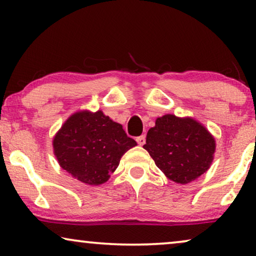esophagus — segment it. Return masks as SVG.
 <instances>
[{
    "instance_id": "34e87169",
    "label": "esophagus",
    "mask_w": 256,
    "mask_h": 256,
    "mask_svg": "<svg viewBox=\"0 0 256 256\" xmlns=\"http://www.w3.org/2000/svg\"><path fill=\"white\" fill-rule=\"evenodd\" d=\"M136 142H138L140 146H143L146 143V136L141 135V136H138V138H136Z\"/></svg>"
}]
</instances>
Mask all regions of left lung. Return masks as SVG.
I'll return each instance as SVG.
<instances>
[{
    "label": "left lung",
    "mask_w": 256,
    "mask_h": 256,
    "mask_svg": "<svg viewBox=\"0 0 256 256\" xmlns=\"http://www.w3.org/2000/svg\"><path fill=\"white\" fill-rule=\"evenodd\" d=\"M143 148L169 180L188 184L202 176L212 163L216 142L194 118L168 114L150 128Z\"/></svg>",
    "instance_id": "8db88e82"
}]
</instances>
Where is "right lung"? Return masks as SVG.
<instances>
[{
    "instance_id": "1",
    "label": "right lung",
    "mask_w": 256,
    "mask_h": 256,
    "mask_svg": "<svg viewBox=\"0 0 256 256\" xmlns=\"http://www.w3.org/2000/svg\"><path fill=\"white\" fill-rule=\"evenodd\" d=\"M136 146L120 124L102 112H79L54 138V155L62 169L88 185L108 180L124 154Z\"/></svg>"
}]
</instances>
